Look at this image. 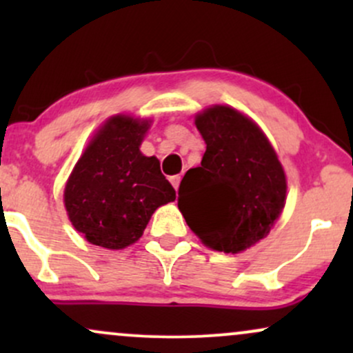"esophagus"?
I'll return each instance as SVG.
<instances>
[{"label": "esophagus", "mask_w": 353, "mask_h": 353, "mask_svg": "<svg viewBox=\"0 0 353 353\" xmlns=\"http://www.w3.org/2000/svg\"><path fill=\"white\" fill-rule=\"evenodd\" d=\"M181 179H182V177L179 176V174H177V176H172L171 177V184L174 185V189H179V184H181Z\"/></svg>", "instance_id": "esophagus-1"}]
</instances>
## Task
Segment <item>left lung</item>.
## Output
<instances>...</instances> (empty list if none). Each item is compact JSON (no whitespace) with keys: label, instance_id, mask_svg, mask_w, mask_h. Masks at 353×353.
Returning a JSON list of instances; mask_svg holds the SVG:
<instances>
[{"label":"left lung","instance_id":"8db88e82","mask_svg":"<svg viewBox=\"0 0 353 353\" xmlns=\"http://www.w3.org/2000/svg\"><path fill=\"white\" fill-rule=\"evenodd\" d=\"M196 125L208 148L199 168L182 177L177 205L202 244L242 252L267 237L281 216L285 172L261 128L237 109L208 108Z\"/></svg>","mask_w":353,"mask_h":353}]
</instances>
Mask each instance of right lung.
<instances>
[{
  "label": "right lung",
  "mask_w": 353,
  "mask_h": 353,
  "mask_svg": "<svg viewBox=\"0 0 353 353\" xmlns=\"http://www.w3.org/2000/svg\"><path fill=\"white\" fill-rule=\"evenodd\" d=\"M151 121L117 114L96 132L64 188V208L91 244L119 250L143 236L154 210L176 199L157 157L139 151Z\"/></svg>",
  "instance_id": "1"
}]
</instances>
